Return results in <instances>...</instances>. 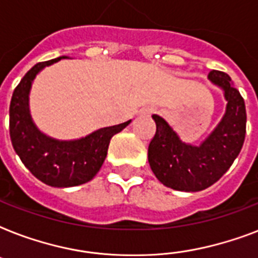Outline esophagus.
<instances>
[{"mask_svg":"<svg viewBox=\"0 0 258 258\" xmlns=\"http://www.w3.org/2000/svg\"><path fill=\"white\" fill-rule=\"evenodd\" d=\"M150 112H151V109H150V108L146 109V113H150Z\"/></svg>","mask_w":258,"mask_h":258,"instance_id":"esophagus-1","label":"esophagus"}]
</instances>
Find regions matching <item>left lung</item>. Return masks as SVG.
Returning <instances> with one entry per match:
<instances>
[{
  "mask_svg": "<svg viewBox=\"0 0 258 258\" xmlns=\"http://www.w3.org/2000/svg\"><path fill=\"white\" fill-rule=\"evenodd\" d=\"M209 80L224 91L228 101L224 117L200 146L184 143L165 119L153 115L157 133L149 146V163L159 182L179 191H201L228 171L245 141V101L232 79L210 71Z\"/></svg>",
  "mask_w": 258,
  "mask_h": 258,
  "instance_id": "left-lung-1",
  "label": "left lung"
}]
</instances>
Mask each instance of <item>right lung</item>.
Instances as JSON below:
<instances>
[{"mask_svg": "<svg viewBox=\"0 0 258 258\" xmlns=\"http://www.w3.org/2000/svg\"><path fill=\"white\" fill-rule=\"evenodd\" d=\"M61 58L66 56L38 62L21 79L10 101L9 131L14 151L37 179L52 187H72L96 175L107 157L111 138L131 120L97 130L76 141H57L42 134L30 116V87L40 71Z\"/></svg>", "mask_w": 258, "mask_h": 258, "instance_id": "right-lung-1", "label": "right lung"}]
</instances>
